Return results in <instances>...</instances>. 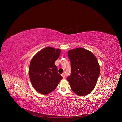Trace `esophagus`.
Wrapping results in <instances>:
<instances>
[{"label": "esophagus", "instance_id": "1", "mask_svg": "<svg viewBox=\"0 0 122 122\" xmlns=\"http://www.w3.org/2000/svg\"><path fill=\"white\" fill-rule=\"evenodd\" d=\"M61 75H62V76L63 77V79H64V78H65V74H64V73H63Z\"/></svg>", "mask_w": 122, "mask_h": 122}]
</instances>
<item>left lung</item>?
Here are the masks:
<instances>
[{
	"mask_svg": "<svg viewBox=\"0 0 122 122\" xmlns=\"http://www.w3.org/2000/svg\"><path fill=\"white\" fill-rule=\"evenodd\" d=\"M67 55L71 71L67 80L71 89L79 96L90 94L95 88L100 73L97 58L91 51L82 48L69 50Z\"/></svg>",
	"mask_w": 122,
	"mask_h": 122,
	"instance_id": "left-lung-1",
	"label": "left lung"
}]
</instances>
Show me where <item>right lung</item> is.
Masks as SVG:
<instances>
[{
  "label": "right lung",
  "instance_id": "1",
  "mask_svg": "<svg viewBox=\"0 0 122 122\" xmlns=\"http://www.w3.org/2000/svg\"><path fill=\"white\" fill-rule=\"evenodd\" d=\"M61 50L50 47L40 51L32 59L29 68L31 82L38 92L47 95L54 91L63 77L55 64Z\"/></svg>",
  "mask_w": 122,
  "mask_h": 122
}]
</instances>
